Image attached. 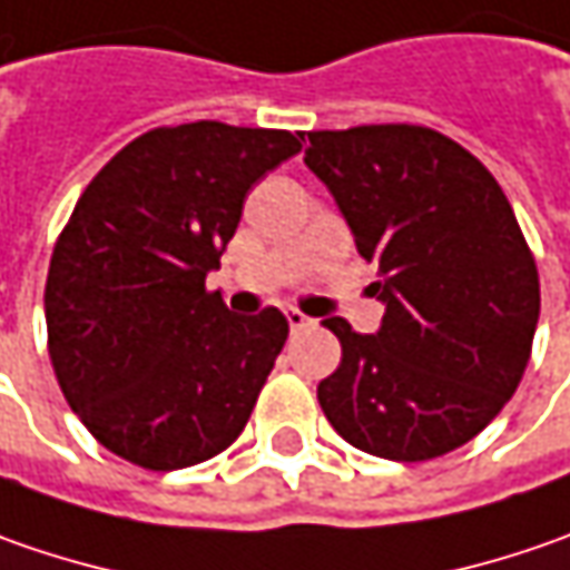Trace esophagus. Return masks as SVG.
Returning a JSON list of instances; mask_svg holds the SVG:
<instances>
[{
    "instance_id": "obj_1",
    "label": "esophagus",
    "mask_w": 570,
    "mask_h": 570,
    "mask_svg": "<svg viewBox=\"0 0 570 570\" xmlns=\"http://www.w3.org/2000/svg\"><path fill=\"white\" fill-rule=\"evenodd\" d=\"M285 317H288V326H292V330H311V326H314V323H317V320L314 317H307V314H301V311H297V307H292V311H285Z\"/></svg>"
}]
</instances>
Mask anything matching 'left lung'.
<instances>
[{"label":"left lung","instance_id":"8db88e82","mask_svg":"<svg viewBox=\"0 0 570 570\" xmlns=\"http://www.w3.org/2000/svg\"><path fill=\"white\" fill-rule=\"evenodd\" d=\"M304 165L333 193L383 301L377 333L342 317L320 381L352 448L419 463L463 448L514 396L539 320V275L498 180L448 136L409 126L307 132Z\"/></svg>","mask_w":570,"mask_h":570}]
</instances>
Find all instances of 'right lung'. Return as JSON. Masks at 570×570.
Returning <instances> with one entry per match:
<instances>
[{
	"instance_id": "right-lung-1",
	"label": "right lung",
	"mask_w": 570,
	"mask_h": 570,
	"mask_svg": "<svg viewBox=\"0 0 570 570\" xmlns=\"http://www.w3.org/2000/svg\"><path fill=\"white\" fill-rule=\"evenodd\" d=\"M301 151L285 129L161 126L88 184L50 259L43 311L66 403L110 453L170 472L237 441L288 340L278 307L237 317L206 275L250 187Z\"/></svg>"
}]
</instances>
